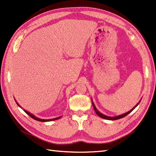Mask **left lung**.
Segmentation results:
<instances>
[{
  "instance_id": "8db88e82",
  "label": "left lung",
  "mask_w": 156,
  "mask_h": 156,
  "mask_svg": "<svg viewBox=\"0 0 156 156\" xmlns=\"http://www.w3.org/2000/svg\"><path fill=\"white\" fill-rule=\"evenodd\" d=\"M141 102V100L140 101V102H138V103L135 106V107L131 109V110H130L129 111H128V112H125V113H124V114H122V115H118V116H116V117H108V116H107V115H103V114H102L101 112H100V111H98V109L96 108V107H95V105H94V102H93V101H92V105H93V108H94V111H95V112H96V113L97 114V115L98 116H99V117H101V118H102V119H107V120H111V121H113V120H117V119H121V118H122V117H125V116H127L128 114H129L130 113V112L133 110V109H135V108L137 107V106L140 104V102Z\"/></svg>"
}]
</instances>
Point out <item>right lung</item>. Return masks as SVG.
<instances>
[{
  "mask_svg": "<svg viewBox=\"0 0 156 156\" xmlns=\"http://www.w3.org/2000/svg\"><path fill=\"white\" fill-rule=\"evenodd\" d=\"M15 102H16V103L17 104V105L19 106V107H21V106H20L19 104H18V102H16V101H15ZM26 113H27L28 115H29L30 116V117H31V118H33L34 119H35V120H36V121H41V122H47V121H55V120H57V119H60L61 117H62V116L61 117H56V118H54V119H39V118H37V117H36L34 115H33V114H31V113H30V112H28L27 111H26V110H23Z\"/></svg>",
  "mask_w": 156,
  "mask_h": 156,
  "instance_id": "obj_1",
  "label": "right lung"
}]
</instances>
